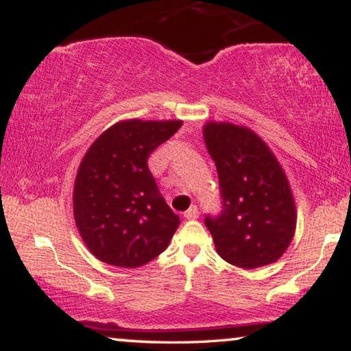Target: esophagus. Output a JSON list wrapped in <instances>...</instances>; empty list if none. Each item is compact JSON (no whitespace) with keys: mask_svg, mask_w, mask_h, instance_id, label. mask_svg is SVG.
I'll use <instances>...</instances> for the list:
<instances>
[{"mask_svg":"<svg viewBox=\"0 0 351 351\" xmlns=\"http://www.w3.org/2000/svg\"><path fill=\"white\" fill-rule=\"evenodd\" d=\"M184 217H185V219H189V220H195V219H198V208H196V206H191V208H190L189 210H185Z\"/></svg>","mask_w":351,"mask_h":351,"instance_id":"esophagus-1","label":"esophagus"}]
</instances>
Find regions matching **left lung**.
Instances as JSON below:
<instances>
[{"mask_svg": "<svg viewBox=\"0 0 351 351\" xmlns=\"http://www.w3.org/2000/svg\"><path fill=\"white\" fill-rule=\"evenodd\" d=\"M204 143L219 174L222 214L206 217L215 251L234 267L276 262L294 238L297 213L289 180L256 132L233 123L209 121Z\"/></svg>", "mask_w": 351, "mask_h": 351, "instance_id": "obj_1", "label": "left lung"}]
</instances>
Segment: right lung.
<instances>
[{
    "label": "right lung",
    "instance_id": "right-lung-1",
    "mask_svg": "<svg viewBox=\"0 0 351 351\" xmlns=\"http://www.w3.org/2000/svg\"><path fill=\"white\" fill-rule=\"evenodd\" d=\"M182 126L180 119H126L95 138L73 189L76 228L108 265L137 268L169 246L179 215L162 198L147 160Z\"/></svg>",
    "mask_w": 351,
    "mask_h": 351
}]
</instances>
